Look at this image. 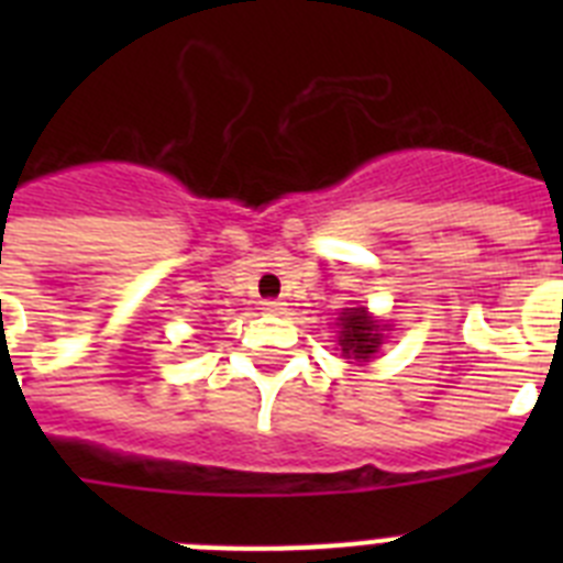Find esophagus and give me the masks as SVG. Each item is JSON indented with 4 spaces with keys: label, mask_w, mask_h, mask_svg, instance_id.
<instances>
[{
    "label": "esophagus",
    "mask_w": 563,
    "mask_h": 563,
    "mask_svg": "<svg viewBox=\"0 0 563 563\" xmlns=\"http://www.w3.org/2000/svg\"><path fill=\"white\" fill-rule=\"evenodd\" d=\"M262 310H265L267 316H282V312L287 310V305L285 301H278V298H265V301H262Z\"/></svg>",
    "instance_id": "obj_1"
}]
</instances>
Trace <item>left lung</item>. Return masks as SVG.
I'll return each mask as SVG.
<instances>
[{
    "instance_id": "obj_1",
    "label": "left lung",
    "mask_w": 563,
    "mask_h": 563,
    "mask_svg": "<svg viewBox=\"0 0 563 563\" xmlns=\"http://www.w3.org/2000/svg\"><path fill=\"white\" fill-rule=\"evenodd\" d=\"M341 352L346 357H357V361H366L369 355H375L377 346H380V332L377 324L372 321V316L363 307H350V310L341 312Z\"/></svg>"
}]
</instances>
